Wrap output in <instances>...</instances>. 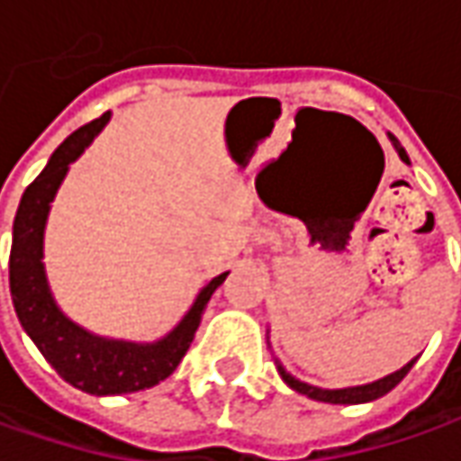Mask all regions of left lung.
Masks as SVG:
<instances>
[{
    "instance_id": "left-lung-1",
    "label": "left lung",
    "mask_w": 461,
    "mask_h": 461,
    "mask_svg": "<svg viewBox=\"0 0 461 461\" xmlns=\"http://www.w3.org/2000/svg\"><path fill=\"white\" fill-rule=\"evenodd\" d=\"M390 140L395 142V148H398V155L403 158L405 163H408V155L401 148V142L395 140V137L390 135ZM416 365V359H411L405 367H401L398 373L388 375V377H383V380H377V383H370V385H357V388H344V390H321V388H313V385H306V383H301V380H295L294 375H288L283 367L278 365V373L280 377L291 385L294 390H298L301 395H309L313 401H324V403H341V405H349V403H367V401H375V398H383L385 393L395 388L401 380H403L405 375L411 373V367Z\"/></svg>"
}]
</instances>
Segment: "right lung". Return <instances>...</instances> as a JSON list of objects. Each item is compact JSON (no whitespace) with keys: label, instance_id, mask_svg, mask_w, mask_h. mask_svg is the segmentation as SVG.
I'll return each instance as SVG.
<instances>
[{"label":"right lung","instance_id":"add662e5","mask_svg":"<svg viewBox=\"0 0 461 461\" xmlns=\"http://www.w3.org/2000/svg\"><path fill=\"white\" fill-rule=\"evenodd\" d=\"M106 120L109 112L99 120H91L84 127H78L53 152L50 163L41 176L24 188L20 209L14 216L12 249H9V291L20 324L38 344L42 357L56 367V373L66 383L94 395L135 393L166 380L185 357L212 294L230 276L221 273L219 278L212 280L201 291L194 309L185 313L181 324L166 339L155 344H130V341H106L91 337L58 311L42 270L45 219L58 185L68 170V163H73L84 152Z\"/></svg>","mask_w":461,"mask_h":461}]
</instances>
